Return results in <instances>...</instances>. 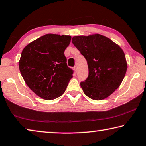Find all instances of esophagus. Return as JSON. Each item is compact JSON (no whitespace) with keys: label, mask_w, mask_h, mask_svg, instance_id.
Masks as SVG:
<instances>
[{"label":"esophagus","mask_w":146,"mask_h":146,"mask_svg":"<svg viewBox=\"0 0 146 146\" xmlns=\"http://www.w3.org/2000/svg\"><path fill=\"white\" fill-rule=\"evenodd\" d=\"M74 70H75V71L76 73L77 72V71H78V67H77V66H75V67H74Z\"/></svg>","instance_id":"esophagus-1"}]
</instances>
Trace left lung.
<instances>
[{
    "label": "left lung",
    "mask_w": 146,
    "mask_h": 146,
    "mask_svg": "<svg viewBox=\"0 0 146 146\" xmlns=\"http://www.w3.org/2000/svg\"><path fill=\"white\" fill-rule=\"evenodd\" d=\"M72 42L88 62V77L80 83L84 93L95 100L108 97L119 87L126 73L122 49L97 33L73 36Z\"/></svg>",
    "instance_id": "8db88e82"
}]
</instances>
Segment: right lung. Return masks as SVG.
I'll return each mask as SVG.
<instances>
[{
    "instance_id": "right-lung-1",
    "label": "right lung",
    "mask_w": 146,
    "mask_h": 146,
    "mask_svg": "<svg viewBox=\"0 0 146 146\" xmlns=\"http://www.w3.org/2000/svg\"><path fill=\"white\" fill-rule=\"evenodd\" d=\"M70 35L46 34L28 44L22 51L19 70L33 92L50 100L61 96L73 77L64 51L71 42Z\"/></svg>"
}]
</instances>
